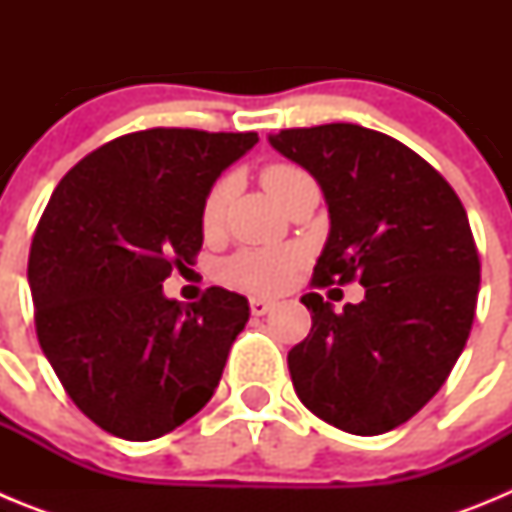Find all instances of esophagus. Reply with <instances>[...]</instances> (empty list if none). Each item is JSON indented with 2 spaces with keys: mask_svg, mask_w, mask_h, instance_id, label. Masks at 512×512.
<instances>
[{
  "mask_svg": "<svg viewBox=\"0 0 512 512\" xmlns=\"http://www.w3.org/2000/svg\"><path fill=\"white\" fill-rule=\"evenodd\" d=\"M248 305H251L253 315H266V312L274 307V302L264 300V297H251V302H248Z\"/></svg>",
  "mask_w": 512,
  "mask_h": 512,
  "instance_id": "34e87169",
  "label": "esophagus"
}]
</instances>
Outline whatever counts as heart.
<instances>
[{"label": "heart", "instance_id": "b5f03b06", "mask_svg": "<svg viewBox=\"0 0 512 512\" xmlns=\"http://www.w3.org/2000/svg\"><path fill=\"white\" fill-rule=\"evenodd\" d=\"M307 176L305 171L292 164H271L261 171V184L266 192L279 200L284 189L292 182ZM225 200H228V182H217L207 194L202 205V228L205 233H215L223 220ZM302 264V251L295 246H264V248H243L230 256L220 269L223 282L230 287L256 292V295H271L287 287Z\"/></svg>", "mask_w": 512, "mask_h": 512}]
</instances>
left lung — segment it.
Returning a JSON list of instances; mask_svg holds the SVG:
<instances>
[{
    "instance_id": "obj_1",
    "label": "left lung",
    "mask_w": 512,
    "mask_h": 512,
    "mask_svg": "<svg viewBox=\"0 0 512 512\" xmlns=\"http://www.w3.org/2000/svg\"><path fill=\"white\" fill-rule=\"evenodd\" d=\"M315 176L330 233L312 284L359 282L343 312L302 297L312 328L287 356L310 413L356 436H379L431 400L467 346L479 253L451 184L425 158L377 130L330 122L269 135Z\"/></svg>"
}]
</instances>
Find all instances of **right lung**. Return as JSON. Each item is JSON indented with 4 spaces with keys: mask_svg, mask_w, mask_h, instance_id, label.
Wrapping results in <instances>:
<instances>
[{
    "mask_svg": "<svg viewBox=\"0 0 512 512\" xmlns=\"http://www.w3.org/2000/svg\"><path fill=\"white\" fill-rule=\"evenodd\" d=\"M256 133L151 128L84 156L58 182L27 261L35 330L76 408L102 431L151 441L205 408L248 300L210 287L164 297L202 248V205Z\"/></svg>",
    "mask_w": 512,
    "mask_h": 512,
    "instance_id": "obj_1",
    "label": "right lung"
}]
</instances>
